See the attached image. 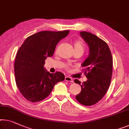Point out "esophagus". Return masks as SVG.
<instances>
[{"label":"esophagus","instance_id":"34e87169","mask_svg":"<svg viewBox=\"0 0 129 129\" xmlns=\"http://www.w3.org/2000/svg\"><path fill=\"white\" fill-rule=\"evenodd\" d=\"M65 80L67 82H73V79L70 77L68 76H65Z\"/></svg>","mask_w":129,"mask_h":129}]
</instances>
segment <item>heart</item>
<instances>
[{
	"mask_svg": "<svg viewBox=\"0 0 129 129\" xmlns=\"http://www.w3.org/2000/svg\"><path fill=\"white\" fill-rule=\"evenodd\" d=\"M74 50L75 51H83L84 49V46L81 40H75L74 42Z\"/></svg>",
	"mask_w": 129,
	"mask_h": 129,
	"instance_id": "1",
	"label": "heart"
}]
</instances>
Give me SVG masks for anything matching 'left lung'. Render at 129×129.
<instances>
[{"mask_svg": "<svg viewBox=\"0 0 129 129\" xmlns=\"http://www.w3.org/2000/svg\"><path fill=\"white\" fill-rule=\"evenodd\" d=\"M80 36L89 47V56L82 64L87 81L80 84L81 91L76 96L79 103L91 106L103 99L108 89L112 75L113 60L108 46L105 42L88 32H80Z\"/></svg>", "mask_w": 129, "mask_h": 129, "instance_id": "obj_1", "label": "left lung"}]
</instances>
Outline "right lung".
Returning a JSON list of instances; mask_svg holds the SVG:
<instances>
[{"label":"right lung","instance_id":"obj_1","mask_svg":"<svg viewBox=\"0 0 129 129\" xmlns=\"http://www.w3.org/2000/svg\"><path fill=\"white\" fill-rule=\"evenodd\" d=\"M70 30L41 31L29 36L17 51L14 74L17 87L32 103L45 99L54 86L65 79L62 73L51 74L44 68L45 59L52 57L55 47Z\"/></svg>","mask_w":129,"mask_h":129}]
</instances>
